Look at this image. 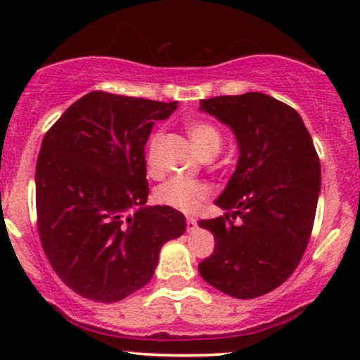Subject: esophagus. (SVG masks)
Here are the masks:
<instances>
[{
  "label": "esophagus",
  "instance_id": "1",
  "mask_svg": "<svg viewBox=\"0 0 360 360\" xmlns=\"http://www.w3.org/2000/svg\"><path fill=\"white\" fill-rule=\"evenodd\" d=\"M186 229H188V232H189V233L194 232V230L198 229V223H196V220H194V218H188V220H186Z\"/></svg>",
  "mask_w": 360,
  "mask_h": 360
}]
</instances>
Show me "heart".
<instances>
[{"mask_svg": "<svg viewBox=\"0 0 360 360\" xmlns=\"http://www.w3.org/2000/svg\"><path fill=\"white\" fill-rule=\"evenodd\" d=\"M186 131H188L194 148L201 157L206 154H218L221 147V135L212 123L205 122V120H191V122L186 123ZM159 142L160 135L157 134L152 137L150 146H148V160L150 162L154 159ZM208 196V186L198 183V181L183 179V177H174V179L167 181L155 193V200L160 205L179 210V212L184 213L196 212Z\"/></svg>", "mask_w": 360, "mask_h": 360, "instance_id": "heart-1", "label": "heart"}]
</instances>
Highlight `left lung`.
Instances as JSON below:
<instances>
[{
    "label": "left lung",
    "instance_id": "8db88e82",
    "mask_svg": "<svg viewBox=\"0 0 360 360\" xmlns=\"http://www.w3.org/2000/svg\"><path fill=\"white\" fill-rule=\"evenodd\" d=\"M200 110L230 127L238 162L214 201L225 217L198 223L214 237L213 254L198 271L225 295L257 298L281 286L307 250L320 159L298 111L269 94L214 96L201 100Z\"/></svg>",
    "mask_w": 360,
    "mask_h": 360
}]
</instances>
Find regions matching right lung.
Returning a JSON list of instances; mask_svg holds the SVG:
<instances>
[{"instance_id": "add662e5", "label": "right lung", "mask_w": 360, "mask_h": 360, "mask_svg": "<svg viewBox=\"0 0 360 360\" xmlns=\"http://www.w3.org/2000/svg\"><path fill=\"white\" fill-rule=\"evenodd\" d=\"M176 108L177 101L93 91L45 134L35 171L40 242L82 298L115 303L143 288L164 243L186 232L183 213L146 205L143 148L157 120Z\"/></svg>"}]
</instances>
